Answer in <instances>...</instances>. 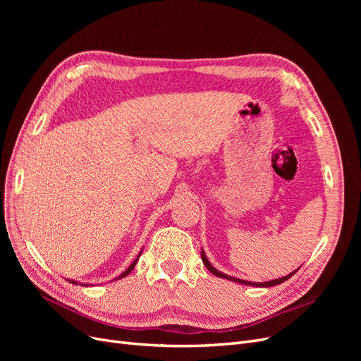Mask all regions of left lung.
<instances>
[{"mask_svg": "<svg viewBox=\"0 0 361 361\" xmlns=\"http://www.w3.org/2000/svg\"><path fill=\"white\" fill-rule=\"evenodd\" d=\"M202 260H203V264H204V267L209 269L214 276H216V277H221V279H227V280H232V281H236V283H241V285H250V286H257V288H269V286H276V285H280V283H283V281H286L288 279H290L295 272L297 271H293L292 274H289V276H285V277H281V279H277V280H271V281H264V283H253V281H245V280H241V279H235V277H231V276H226V274H223V272H220V271H216L211 264H209V260L206 259V256H204V253L202 251Z\"/></svg>", "mask_w": 361, "mask_h": 361, "instance_id": "left-lung-1", "label": "left lung"}]
</instances>
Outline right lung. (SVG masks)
I'll list each match as a JSON object with an SVG mask.
<instances>
[{
	"mask_svg": "<svg viewBox=\"0 0 361 361\" xmlns=\"http://www.w3.org/2000/svg\"><path fill=\"white\" fill-rule=\"evenodd\" d=\"M140 255H141V253H140ZM140 255H138V257H140ZM138 257H137V259H135V260H134V262H133V264H130V265H129V268H128V269H126V271H125V272H123V274H122V276H120V277H118V279H122V277H125V276H128V274H129V272H130V271H133V269H134V267H135V264H137V260H138ZM72 283H75V281H72ZM75 285H76V283H75Z\"/></svg>",
	"mask_w": 361,
	"mask_h": 361,
	"instance_id": "obj_1",
	"label": "right lung"
}]
</instances>
